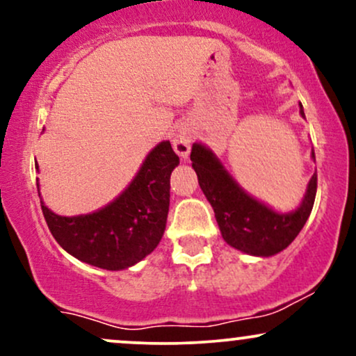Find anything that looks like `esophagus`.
Here are the masks:
<instances>
[{
  "instance_id": "1",
  "label": "esophagus",
  "mask_w": 356,
  "mask_h": 356,
  "mask_svg": "<svg viewBox=\"0 0 356 356\" xmlns=\"http://www.w3.org/2000/svg\"><path fill=\"white\" fill-rule=\"evenodd\" d=\"M191 142H192V136H191L189 130H186V129L177 130V134H175L174 140H172L175 154H177L179 157L187 159V155H189V152H191Z\"/></svg>"
}]
</instances>
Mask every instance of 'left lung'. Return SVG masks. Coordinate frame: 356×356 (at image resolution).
<instances>
[{
  "instance_id": "obj_1",
  "label": "left lung",
  "mask_w": 356,
  "mask_h": 356,
  "mask_svg": "<svg viewBox=\"0 0 356 356\" xmlns=\"http://www.w3.org/2000/svg\"><path fill=\"white\" fill-rule=\"evenodd\" d=\"M300 113L305 117L301 104ZM191 161L199 186L214 209L220 234L229 246L239 251L252 256L277 254L295 241L312 214L318 186L316 174L309 179L300 207L283 214L241 189L207 147L192 145Z\"/></svg>"
}]
</instances>
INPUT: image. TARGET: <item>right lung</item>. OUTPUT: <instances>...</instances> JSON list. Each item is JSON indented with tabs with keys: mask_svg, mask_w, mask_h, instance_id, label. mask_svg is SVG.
<instances>
[{
	"mask_svg": "<svg viewBox=\"0 0 356 356\" xmlns=\"http://www.w3.org/2000/svg\"><path fill=\"white\" fill-rule=\"evenodd\" d=\"M177 164V154L164 140L150 150L134 181L115 201L92 214L58 216L40 201L48 229L65 251L83 263L110 271L134 266L164 236L170 174Z\"/></svg>",
	"mask_w": 356,
	"mask_h": 356,
	"instance_id": "add662e5",
	"label": "right lung"
}]
</instances>
